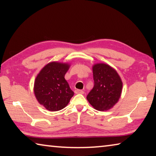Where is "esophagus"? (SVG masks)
<instances>
[{"label": "esophagus", "instance_id": "34e87169", "mask_svg": "<svg viewBox=\"0 0 156 156\" xmlns=\"http://www.w3.org/2000/svg\"><path fill=\"white\" fill-rule=\"evenodd\" d=\"M75 93L76 94H83L84 91L83 90H80V89H76L75 90Z\"/></svg>", "mask_w": 156, "mask_h": 156}]
</instances>
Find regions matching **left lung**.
Segmentation results:
<instances>
[{"label": "left lung", "mask_w": 156, "mask_h": 156, "mask_svg": "<svg viewBox=\"0 0 156 156\" xmlns=\"http://www.w3.org/2000/svg\"><path fill=\"white\" fill-rule=\"evenodd\" d=\"M93 76L94 86L87 99L94 109L109 110L120 98L122 88L121 78L114 69L104 63L93 66Z\"/></svg>", "instance_id": "8db88e82"}]
</instances>
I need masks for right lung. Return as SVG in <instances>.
Here are the masks:
<instances>
[{
	"mask_svg": "<svg viewBox=\"0 0 156 156\" xmlns=\"http://www.w3.org/2000/svg\"><path fill=\"white\" fill-rule=\"evenodd\" d=\"M69 68L67 63L51 62L44 66L36 76L34 94L39 103L47 110L62 109L74 94L65 79Z\"/></svg>",
	"mask_w": 156,
	"mask_h": 156,
	"instance_id": "right-lung-1",
	"label": "right lung"
}]
</instances>
